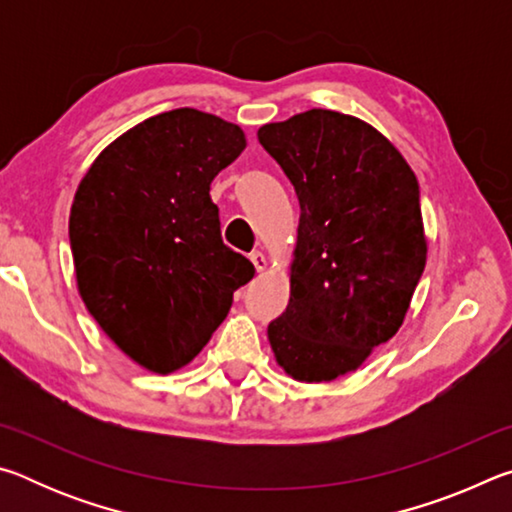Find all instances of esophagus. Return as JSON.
<instances>
[{
	"label": "esophagus",
	"instance_id": "34e87169",
	"mask_svg": "<svg viewBox=\"0 0 512 512\" xmlns=\"http://www.w3.org/2000/svg\"><path fill=\"white\" fill-rule=\"evenodd\" d=\"M250 262H253L257 273H264L266 271V257H264V253H259V250H257V253L250 255Z\"/></svg>",
	"mask_w": 512,
	"mask_h": 512
}]
</instances>
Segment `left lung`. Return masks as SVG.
<instances>
[{"mask_svg": "<svg viewBox=\"0 0 512 512\" xmlns=\"http://www.w3.org/2000/svg\"><path fill=\"white\" fill-rule=\"evenodd\" d=\"M257 140L300 203L291 298L268 341L293 379L332 381L404 323L427 264L418 178L377 128L343 112H300Z\"/></svg>", "mask_w": 512, "mask_h": 512, "instance_id": "obj_1", "label": "left lung"}]
</instances>
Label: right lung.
<instances>
[{"label": "right lung", "mask_w": 512, "mask_h": 512, "mask_svg": "<svg viewBox=\"0 0 512 512\" xmlns=\"http://www.w3.org/2000/svg\"><path fill=\"white\" fill-rule=\"evenodd\" d=\"M246 149L194 108L144 119L92 162L69 212L76 284L117 348L151 372L187 366L255 266L223 244L210 185Z\"/></svg>", "instance_id": "right-lung-1"}]
</instances>
